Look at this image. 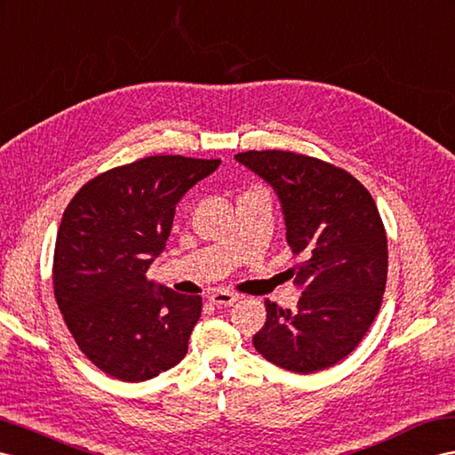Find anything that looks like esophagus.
Wrapping results in <instances>:
<instances>
[{
	"label": "esophagus",
	"mask_w": 455,
	"mask_h": 455,
	"mask_svg": "<svg viewBox=\"0 0 455 455\" xmlns=\"http://www.w3.org/2000/svg\"><path fill=\"white\" fill-rule=\"evenodd\" d=\"M238 298H240L238 294L227 292V290H215V292L209 294V301H212V304L217 307H227V306L236 304Z\"/></svg>",
	"instance_id": "esophagus-1"
}]
</instances>
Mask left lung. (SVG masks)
Listing matches in <instances>:
<instances>
[{
    "label": "left lung",
    "mask_w": 455,
    "mask_h": 455,
    "mask_svg": "<svg viewBox=\"0 0 455 455\" xmlns=\"http://www.w3.org/2000/svg\"><path fill=\"white\" fill-rule=\"evenodd\" d=\"M235 159L275 190L290 248L306 258L290 271L301 290L298 309L267 299L255 349L301 375L339 363L375 321L387 286V232L375 200L352 174L315 157L267 149Z\"/></svg>",
    "instance_id": "8db88e82"
}]
</instances>
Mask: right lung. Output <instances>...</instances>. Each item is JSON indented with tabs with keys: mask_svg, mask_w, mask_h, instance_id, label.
<instances>
[{
	"mask_svg": "<svg viewBox=\"0 0 455 455\" xmlns=\"http://www.w3.org/2000/svg\"><path fill=\"white\" fill-rule=\"evenodd\" d=\"M219 159L154 156L86 182L67 205L53 292L83 354L108 375L142 382L180 363L202 298L146 278L167 246L174 209Z\"/></svg>",
	"mask_w": 455,
	"mask_h": 455,
	"instance_id": "obj_1",
	"label": "right lung"
}]
</instances>
